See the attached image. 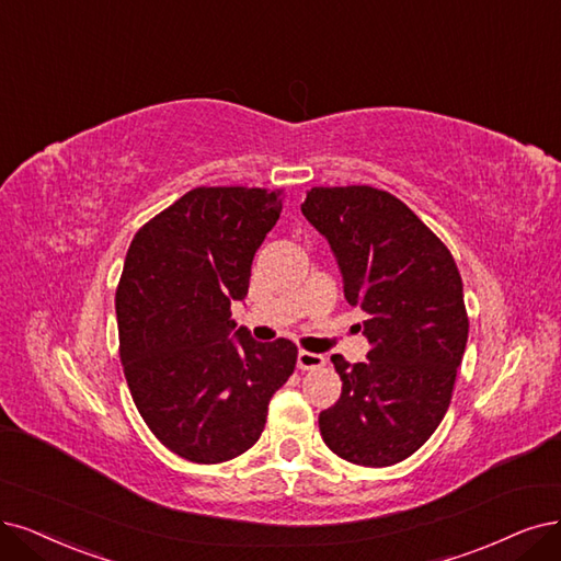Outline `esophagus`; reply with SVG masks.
<instances>
[{
	"instance_id": "1",
	"label": "esophagus",
	"mask_w": 561,
	"mask_h": 561,
	"mask_svg": "<svg viewBox=\"0 0 561 561\" xmlns=\"http://www.w3.org/2000/svg\"><path fill=\"white\" fill-rule=\"evenodd\" d=\"M325 365V358L321 354H312V351H300L298 354V367L300 369H319Z\"/></svg>"
}]
</instances>
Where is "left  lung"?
<instances>
[{
  "label": "left lung",
  "mask_w": 561,
  "mask_h": 561,
  "mask_svg": "<svg viewBox=\"0 0 561 561\" xmlns=\"http://www.w3.org/2000/svg\"><path fill=\"white\" fill-rule=\"evenodd\" d=\"M302 215L337 256L344 298L367 314V363L333 356L340 400L321 411L325 446L360 467L416 453L446 416L469 317L448 247L383 190L312 186Z\"/></svg>",
  "instance_id": "1"
}]
</instances>
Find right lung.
<instances>
[{"label":"right lung","mask_w":561,"mask_h":561,"mask_svg":"<svg viewBox=\"0 0 561 561\" xmlns=\"http://www.w3.org/2000/svg\"><path fill=\"white\" fill-rule=\"evenodd\" d=\"M282 190L196 186L138 228L115 294L119 360L145 425L180 458L219 465L252 448L294 375L291 340L236 330L252 261Z\"/></svg>","instance_id":"add662e5"}]
</instances>
